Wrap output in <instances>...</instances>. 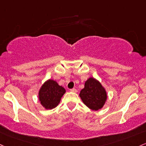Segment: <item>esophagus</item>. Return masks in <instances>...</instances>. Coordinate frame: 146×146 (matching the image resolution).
Here are the masks:
<instances>
[{
    "label": "esophagus",
    "instance_id": "esophagus-1",
    "mask_svg": "<svg viewBox=\"0 0 146 146\" xmlns=\"http://www.w3.org/2000/svg\"><path fill=\"white\" fill-rule=\"evenodd\" d=\"M71 92H73V93H76L77 92V89H75V88H73V89H71L70 90Z\"/></svg>",
    "mask_w": 146,
    "mask_h": 146
}]
</instances>
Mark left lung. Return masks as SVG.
<instances>
[{"mask_svg": "<svg viewBox=\"0 0 146 146\" xmlns=\"http://www.w3.org/2000/svg\"><path fill=\"white\" fill-rule=\"evenodd\" d=\"M80 97L86 107L97 111L104 106L107 96L100 82L94 78H89L84 83V87L80 93Z\"/></svg>", "mask_w": 146, "mask_h": 146, "instance_id": "obj_1", "label": "left lung"}]
</instances>
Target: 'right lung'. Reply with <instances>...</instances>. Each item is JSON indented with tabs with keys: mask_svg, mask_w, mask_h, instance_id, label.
<instances>
[{
	"mask_svg": "<svg viewBox=\"0 0 146 146\" xmlns=\"http://www.w3.org/2000/svg\"><path fill=\"white\" fill-rule=\"evenodd\" d=\"M63 86H60L53 80L45 82L39 91V99L41 105L46 110H52L60 103L61 98L65 94Z\"/></svg>",
	"mask_w": 146,
	"mask_h": 146,
	"instance_id": "obj_1",
	"label": "right lung"
}]
</instances>
